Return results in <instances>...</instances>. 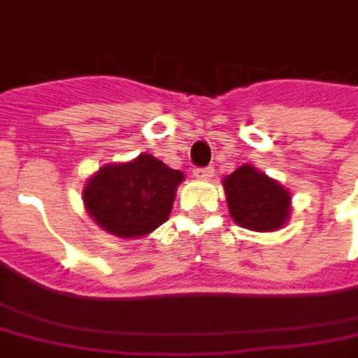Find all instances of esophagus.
<instances>
[{
	"label": "esophagus",
	"mask_w": 358,
	"mask_h": 358,
	"mask_svg": "<svg viewBox=\"0 0 358 358\" xmlns=\"http://www.w3.org/2000/svg\"><path fill=\"white\" fill-rule=\"evenodd\" d=\"M213 174H215V169H213V166H201V169H194L195 178L209 180Z\"/></svg>",
	"instance_id": "esophagus-1"
}]
</instances>
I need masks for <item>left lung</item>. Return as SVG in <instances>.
Segmentation results:
<instances>
[{"instance_id":"8db88e82","label":"left lung","mask_w":358,"mask_h":358,"mask_svg":"<svg viewBox=\"0 0 358 358\" xmlns=\"http://www.w3.org/2000/svg\"><path fill=\"white\" fill-rule=\"evenodd\" d=\"M230 217L243 228L270 232L289 217V192L251 164H243L224 180Z\"/></svg>"}]
</instances>
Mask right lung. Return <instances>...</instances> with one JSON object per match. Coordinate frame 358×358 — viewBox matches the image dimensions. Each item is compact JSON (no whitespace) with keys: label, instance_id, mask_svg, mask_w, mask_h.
I'll return each instance as SVG.
<instances>
[{"label":"right lung","instance_id":"1","mask_svg":"<svg viewBox=\"0 0 358 358\" xmlns=\"http://www.w3.org/2000/svg\"><path fill=\"white\" fill-rule=\"evenodd\" d=\"M184 180L153 155L103 166L84 187L90 217L118 238H138L169 220L176 187Z\"/></svg>","mask_w":358,"mask_h":358}]
</instances>
